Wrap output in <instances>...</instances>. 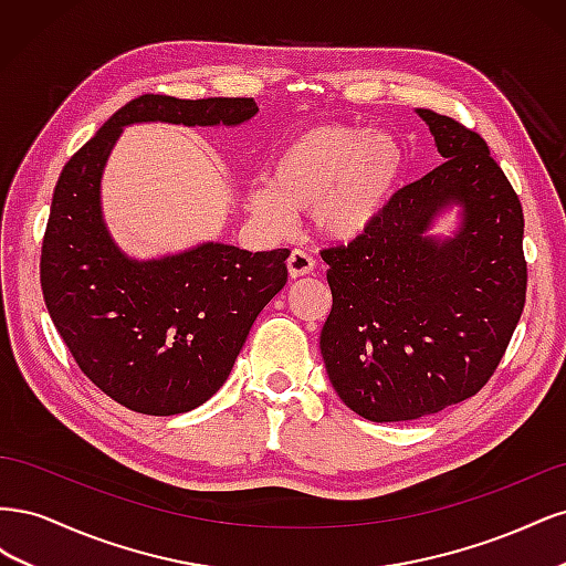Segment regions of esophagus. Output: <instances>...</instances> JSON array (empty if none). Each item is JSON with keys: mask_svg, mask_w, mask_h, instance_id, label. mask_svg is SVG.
Wrapping results in <instances>:
<instances>
[{"mask_svg": "<svg viewBox=\"0 0 566 566\" xmlns=\"http://www.w3.org/2000/svg\"><path fill=\"white\" fill-rule=\"evenodd\" d=\"M316 266V260L312 254H306L304 250H293L287 256V273L293 279H300V276H306V273H312Z\"/></svg>", "mask_w": 566, "mask_h": 566, "instance_id": "obj_1", "label": "esophagus"}]
</instances>
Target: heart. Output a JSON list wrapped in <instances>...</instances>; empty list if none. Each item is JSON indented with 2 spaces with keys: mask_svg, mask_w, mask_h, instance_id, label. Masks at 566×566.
<instances>
[{
  "mask_svg": "<svg viewBox=\"0 0 566 566\" xmlns=\"http://www.w3.org/2000/svg\"><path fill=\"white\" fill-rule=\"evenodd\" d=\"M408 156L397 136L354 125H316L287 139L248 191V210L273 233L312 210L314 229L331 243L366 235L397 198Z\"/></svg>",
  "mask_w": 566,
  "mask_h": 566,
  "instance_id": "obj_1",
  "label": "heart"
}]
</instances>
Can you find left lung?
<instances>
[{
	"label": "left lung",
	"mask_w": 566,
	"mask_h": 566,
	"mask_svg": "<svg viewBox=\"0 0 566 566\" xmlns=\"http://www.w3.org/2000/svg\"><path fill=\"white\" fill-rule=\"evenodd\" d=\"M416 113L443 163L403 186L366 235L321 252L333 293L323 364L337 397L373 422L418 420L474 397L526 297L515 188L476 132ZM451 207L457 231L434 237L433 221Z\"/></svg>",
	"instance_id": "left-lung-1"
}]
</instances>
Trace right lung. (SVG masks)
<instances>
[{
  "mask_svg": "<svg viewBox=\"0 0 566 566\" xmlns=\"http://www.w3.org/2000/svg\"><path fill=\"white\" fill-rule=\"evenodd\" d=\"M256 111L252 98L144 94L56 181L40 262L44 304L82 373L136 413H186L227 382L254 318L287 281L290 250L252 254L208 241L153 260L129 256L101 205L108 156L129 125L238 127Z\"/></svg>",
  "mask_w": 566,
  "mask_h": 566,
  "instance_id": "add662e5",
  "label": "right lung"
}]
</instances>
